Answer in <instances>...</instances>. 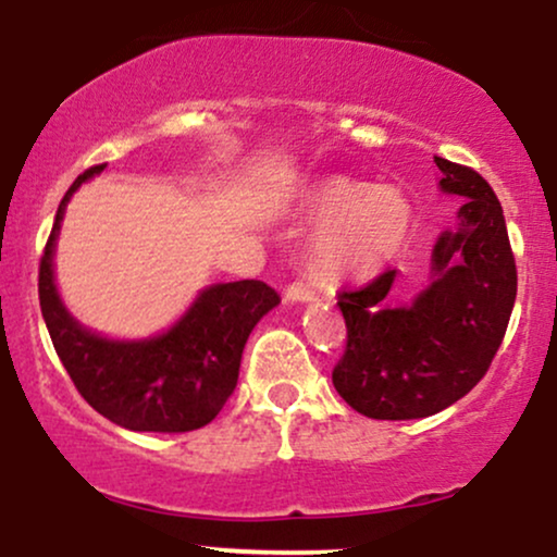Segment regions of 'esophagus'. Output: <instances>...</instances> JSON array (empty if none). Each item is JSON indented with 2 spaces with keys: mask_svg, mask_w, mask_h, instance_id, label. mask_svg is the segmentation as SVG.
Returning <instances> with one entry per match:
<instances>
[{
  "mask_svg": "<svg viewBox=\"0 0 557 557\" xmlns=\"http://www.w3.org/2000/svg\"><path fill=\"white\" fill-rule=\"evenodd\" d=\"M284 294H286V299H289V302H310V299H312L310 286H305L302 281H294V284L286 286Z\"/></svg>",
  "mask_w": 557,
  "mask_h": 557,
  "instance_id": "1",
  "label": "esophagus"
}]
</instances>
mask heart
Returning <instances> with one entry per match:
<instances>
[{
    "mask_svg": "<svg viewBox=\"0 0 557 557\" xmlns=\"http://www.w3.org/2000/svg\"><path fill=\"white\" fill-rule=\"evenodd\" d=\"M302 213L318 224L307 242V265L323 284L377 276L414 228V206L404 189L342 174L310 182Z\"/></svg>",
    "mask_w": 557,
    "mask_h": 557,
    "instance_id": "obj_1",
    "label": "heart"
}]
</instances>
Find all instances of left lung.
I'll use <instances>...</instances> for the list:
<instances>
[{"label": "left lung", "mask_w": 557, "mask_h": 557, "mask_svg": "<svg viewBox=\"0 0 557 557\" xmlns=\"http://www.w3.org/2000/svg\"><path fill=\"white\" fill-rule=\"evenodd\" d=\"M441 189L459 195V224L437 237L433 281L407 307H388L396 271L338 294L346 349L338 396L372 420H420L485 377L516 299V260L503 208L474 169L435 156Z\"/></svg>", "instance_id": "1"}]
</instances>
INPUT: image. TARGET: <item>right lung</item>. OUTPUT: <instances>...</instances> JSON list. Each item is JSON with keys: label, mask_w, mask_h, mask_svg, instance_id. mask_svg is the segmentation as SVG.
Listing matches in <instances>:
<instances>
[{"label": "right lung", "mask_w": 557, "mask_h": 557, "mask_svg": "<svg viewBox=\"0 0 557 557\" xmlns=\"http://www.w3.org/2000/svg\"><path fill=\"white\" fill-rule=\"evenodd\" d=\"M103 166L77 176L57 208L38 268L46 329L75 388L98 414L135 433H189L224 409L237 388L247 336L281 297L263 281H232L202 289L161 336L114 342L83 329L59 299L54 245L72 193Z\"/></svg>", "instance_id": "1"}]
</instances>
